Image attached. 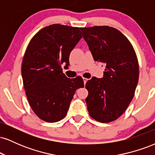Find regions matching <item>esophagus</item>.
I'll use <instances>...</instances> for the list:
<instances>
[{
	"label": "esophagus",
	"instance_id": "34e87169",
	"mask_svg": "<svg viewBox=\"0 0 155 155\" xmlns=\"http://www.w3.org/2000/svg\"><path fill=\"white\" fill-rule=\"evenodd\" d=\"M84 84H86L87 83V79H86V78H84Z\"/></svg>",
	"mask_w": 155,
	"mask_h": 155
}]
</instances>
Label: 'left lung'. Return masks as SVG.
Segmentation results:
<instances>
[{
  "label": "left lung",
  "mask_w": 155,
  "mask_h": 155,
  "mask_svg": "<svg viewBox=\"0 0 155 155\" xmlns=\"http://www.w3.org/2000/svg\"><path fill=\"white\" fill-rule=\"evenodd\" d=\"M95 61L106 65L104 77L87 81L90 116L107 123L118 119L130 104L138 81L139 66L132 44L122 33L109 26L81 28Z\"/></svg>",
  "instance_id": "obj_1"
}]
</instances>
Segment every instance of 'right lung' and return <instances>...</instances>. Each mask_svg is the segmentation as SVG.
Segmentation results:
<instances>
[{
  "mask_svg": "<svg viewBox=\"0 0 155 155\" xmlns=\"http://www.w3.org/2000/svg\"><path fill=\"white\" fill-rule=\"evenodd\" d=\"M82 38L79 28L54 24L32 38L22 63L23 85L28 102L41 120L56 122L66 115L81 76L69 79L62 64L69 65L70 53Z\"/></svg>",
  "mask_w": 155,
  "mask_h": 155,
  "instance_id": "right-lung-1",
  "label": "right lung"
}]
</instances>
